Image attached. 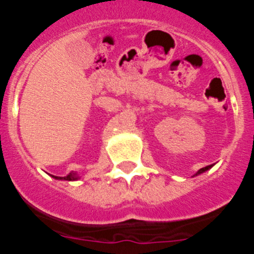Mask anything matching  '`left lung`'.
I'll return each instance as SVG.
<instances>
[{"mask_svg": "<svg viewBox=\"0 0 254 254\" xmlns=\"http://www.w3.org/2000/svg\"><path fill=\"white\" fill-rule=\"evenodd\" d=\"M210 168H211V165H207V167H205V168H201V169H199L198 172L196 173V176H197V174H201V173L206 172V170H207V169H210Z\"/></svg>", "mask_w": 254, "mask_h": 254, "instance_id": "8db88e82", "label": "left lung"}]
</instances>
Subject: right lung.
Returning a JSON list of instances; mask_svg holds the SVG:
<instances>
[{"label": "right lung", "instance_id": "add662e5", "mask_svg": "<svg viewBox=\"0 0 254 254\" xmlns=\"http://www.w3.org/2000/svg\"><path fill=\"white\" fill-rule=\"evenodd\" d=\"M55 178L64 179V181H73V179H76V177H75V174H71V173H69L68 176H66V177H55Z\"/></svg>", "mask_w": 254, "mask_h": 254}]
</instances>
